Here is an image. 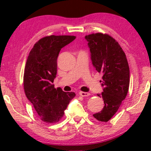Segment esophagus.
<instances>
[{
  "instance_id": "1",
  "label": "esophagus",
  "mask_w": 151,
  "mask_h": 151,
  "mask_svg": "<svg viewBox=\"0 0 151 151\" xmlns=\"http://www.w3.org/2000/svg\"><path fill=\"white\" fill-rule=\"evenodd\" d=\"M79 93L81 96H88L90 95V93L89 92H84V91H80Z\"/></svg>"
}]
</instances>
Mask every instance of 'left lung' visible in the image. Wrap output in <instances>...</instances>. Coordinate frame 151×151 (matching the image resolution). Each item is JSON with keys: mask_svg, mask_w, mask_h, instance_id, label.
<instances>
[{"mask_svg": "<svg viewBox=\"0 0 151 151\" xmlns=\"http://www.w3.org/2000/svg\"><path fill=\"white\" fill-rule=\"evenodd\" d=\"M90 50L92 65L102 74L103 91L97 93L102 97L104 106L93 114L99 121L107 122L119 110L125 99L130 83V71L126 55L113 37L102 33L85 36Z\"/></svg>", "mask_w": 151, "mask_h": 151, "instance_id": "8db88e82", "label": "left lung"}]
</instances>
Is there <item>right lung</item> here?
Segmentation results:
<instances>
[{
	"mask_svg": "<svg viewBox=\"0 0 151 151\" xmlns=\"http://www.w3.org/2000/svg\"><path fill=\"white\" fill-rule=\"evenodd\" d=\"M75 38L70 35L43 37L35 44L26 62L23 77L25 95L41 120L48 124L61 120L65 110L75 96L74 92L55 89L52 84L56 78L59 53Z\"/></svg>",
	"mask_w": 151,
	"mask_h": 151,
	"instance_id": "obj_1",
	"label": "right lung"
}]
</instances>
